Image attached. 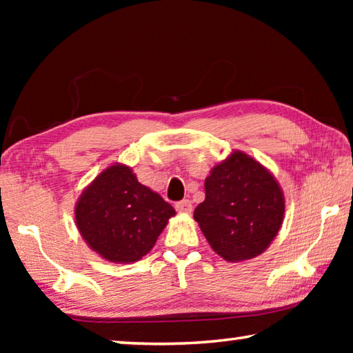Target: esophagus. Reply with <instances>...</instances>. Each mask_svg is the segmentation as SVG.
<instances>
[{"instance_id": "esophagus-1", "label": "esophagus", "mask_w": 353, "mask_h": 353, "mask_svg": "<svg viewBox=\"0 0 353 353\" xmlns=\"http://www.w3.org/2000/svg\"><path fill=\"white\" fill-rule=\"evenodd\" d=\"M176 210L179 213H191V212H193V204H191V201L183 199L181 202H177Z\"/></svg>"}]
</instances>
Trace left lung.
Masks as SVG:
<instances>
[{
    "label": "left lung",
    "mask_w": 353,
    "mask_h": 353,
    "mask_svg": "<svg viewBox=\"0 0 353 353\" xmlns=\"http://www.w3.org/2000/svg\"><path fill=\"white\" fill-rule=\"evenodd\" d=\"M194 219L225 261H244L270 248L283 223L285 198L270 170L243 151L213 166Z\"/></svg>",
    "instance_id": "obj_1"
}]
</instances>
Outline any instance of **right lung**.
<instances>
[{
	"label": "right lung",
	"mask_w": 353,
	"mask_h": 353,
	"mask_svg": "<svg viewBox=\"0 0 353 353\" xmlns=\"http://www.w3.org/2000/svg\"><path fill=\"white\" fill-rule=\"evenodd\" d=\"M176 210L137 181L132 168L113 163L82 191L74 207L83 241L104 260L134 263L154 248Z\"/></svg>",
	"instance_id": "1"
}]
</instances>
